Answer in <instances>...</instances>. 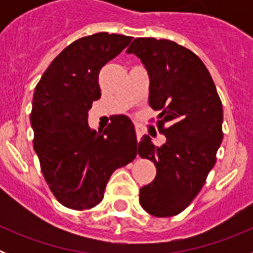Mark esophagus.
Returning a JSON list of instances; mask_svg holds the SVG:
<instances>
[{
    "mask_svg": "<svg viewBox=\"0 0 253 253\" xmlns=\"http://www.w3.org/2000/svg\"><path fill=\"white\" fill-rule=\"evenodd\" d=\"M135 133H137V138L138 139H140L143 135V133H144V129L140 126V125H135Z\"/></svg>",
    "mask_w": 253,
    "mask_h": 253,
    "instance_id": "1",
    "label": "esophagus"
}]
</instances>
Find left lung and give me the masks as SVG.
I'll list each match as a JSON object with an SVG mask.
<instances>
[{"label": "left lung", "mask_w": 253, "mask_h": 253, "mask_svg": "<svg viewBox=\"0 0 253 253\" xmlns=\"http://www.w3.org/2000/svg\"><path fill=\"white\" fill-rule=\"evenodd\" d=\"M128 54L148 71L149 105L160 111L157 128L166 137L161 147L143 135L138 154L157 169L151 184L140 189L139 202L151 215L180 214L204 186L223 140V106L202 59L167 39L137 38Z\"/></svg>", "instance_id": "1"}]
</instances>
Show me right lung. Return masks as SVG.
<instances>
[{"label":"right lung","instance_id":"obj_1","mask_svg":"<svg viewBox=\"0 0 253 253\" xmlns=\"http://www.w3.org/2000/svg\"><path fill=\"white\" fill-rule=\"evenodd\" d=\"M131 39L97 33L76 40L54 58L35 87L30 114L34 149L50 191L71 209L96 207L113 172L137 156L129 118L115 116L99 133L87 123L92 102L101 97L100 71Z\"/></svg>","mask_w":253,"mask_h":253}]
</instances>
